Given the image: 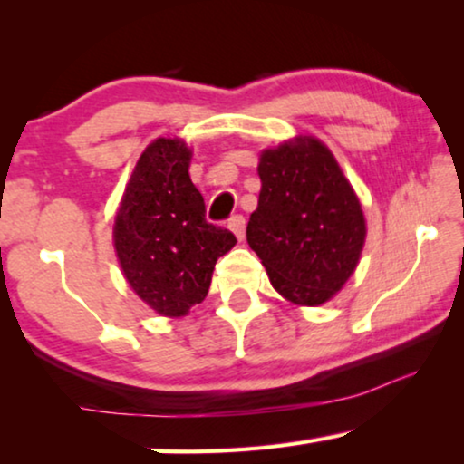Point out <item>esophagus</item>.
Instances as JSON below:
<instances>
[{
    "mask_svg": "<svg viewBox=\"0 0 464 464\" xmlns=\"http://www.w3.org/2000/svg\"><path fill=\"white\" fill-rule=\"evenodd\" d=\"M227 227H230V230L237 234L238 240H243V237H245V218H243V215H232V218L227 219Z\"/></svg>",
    "mask_w": 464,
    "mask_h": 464,
    "instance_id": "obj_1",
    "label": "esophagus"
}]
</instances>
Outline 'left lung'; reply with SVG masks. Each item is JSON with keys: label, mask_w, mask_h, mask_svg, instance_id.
<instances>
[{"label": "left lung", "mask_w": 464, "mask_h": 464, "mask_svg": "<svg viewBox=\"0 0 464 464\" xmlns=\"http://www.w3.org/2000/svg\"><path fill=\"white\" fill-rule=\"evenodd\" d=\"M257 173L262 192L246 243L278 294L300 306H319L357 268L365 243L359 198L332 151L313 137L266 150Z\"/></svg>", "instance_id": "8db88e82"}]
</instances>
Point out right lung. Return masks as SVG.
Instances as JSON below:
<instances>
[{
    "mask_svg": "<svg viewBox=\"0 0 464 464\" xmlns=\"http://www.w3.org/2000/svg\"><path fill=\"white\" fill-rule=\"evenodd\" d=\"M192 151L179 139H156L132 170L113 226L126 281L164 316H183L211 287L215 262L237 245L208 224L202 194L189 179Z\"/></svg>",
    "mask_w": 464,
    "mask_h": 464,
    "instance_id": "1",
    "label": "right lung"
}]
</instances>
